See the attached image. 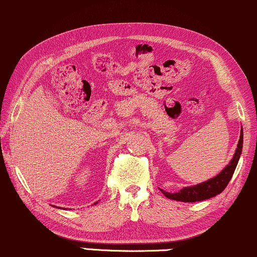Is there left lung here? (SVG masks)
I'll return each mask as SVG.
<instances>
[{
  "mask_svg": "<svg viewBox=\"0 0 257 257\" xmlns=\"http://www.w3.org/2000/svg\"><path fill=\"white\" fill-rule=\"evenodd\" d=\"M241 151H243V130L240 131V138H239L238 148L235 149V153L234 155H233L232 160H230L228 165L224 167L217 176L210 178V180L205 181V182L195 184V186L184 187V188L178 191L177 193H169L163 191V189H160V191L163 192V194L165 195L166 198L171 199V200L183 201V203H195V201L206 200V199L216 197V195L223 192V189L226 188L227 184L229 183L230 178H232V176L235 171V167L238 165Z\"/></svg>",
  "mask_w": 257,
  "mask_h": 257,
  "instance_id": "left-lung-1",
  "label": "left lung"
}]
</instances>
